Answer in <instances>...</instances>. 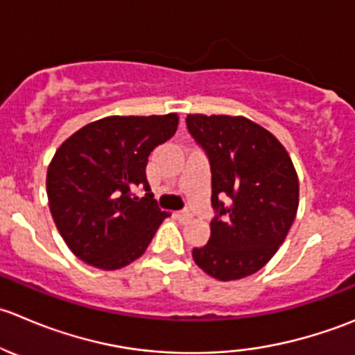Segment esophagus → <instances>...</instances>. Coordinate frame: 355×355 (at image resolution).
Returning <instances> with one entry per match:
<instances>
[{"mask_svg": "<svg viewBox=\"0 0 355 355\" xmlns=\"http://www.w3.org/2000/svg\"><path fill=\"white\" fill-rule=\"evenodd\" d=\"M174 216H176L179 220H182V223H186V220H189L193 217L189 210H178V212L174 214Z\"/></svg>", "mask_w": 355, "mask_h": 355, "instance_id": "34e87169", "label": "esophagus"}]
</instances>
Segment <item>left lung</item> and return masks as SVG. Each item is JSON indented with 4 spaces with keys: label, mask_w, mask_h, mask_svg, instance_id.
<instances>
[{
    "label": "left lung",
    "mask_w": 355,
    "mask_h": 355,
    "mask_svg": "<svg viewBox=\"0 0 355 355\" xmlns=\"http://www.w3.org/2000/svg\"><path fill=\"white\" fill-rule=\"evenodd\" d=\"M189 135L212 173L209 243L193 261L219 282L264 268L285 241L298 209V178L285 146L250 119L189 114Z\"/></svg>",
    "instance_id": "1"
}]
</instances>
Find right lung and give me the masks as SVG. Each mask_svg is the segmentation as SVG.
Returning <instances> with one entry per match:
<instances>
[{"label": "right lung", "mask_w": 355, "mask_h": 355, "mask_svg": "<svg viewBox=\"0 0 355 355\" xmlns=\"http://www.w3.org/2000/svg\"><path fill=\"white\" fill-rule=\"evenodd\" d=\"M178 114L100 119L60 145L46 174L57 230L76 257L103 271L145 254L169 212L150 193L146 164L174 136ZM145 189V197H136Z\"/></svg>", "instance_id": "right-lung-1"}]
</instances>
